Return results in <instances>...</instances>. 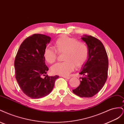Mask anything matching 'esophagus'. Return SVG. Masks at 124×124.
Instances as JSON below:
<instances>
[{"label": "esophagus", "instance_id": "esophagus-1", "mask_svg": "<svg viewBox=\"0 0 124 124\" xmlns=\"http://www.w3.org/2000/svg\"><path fill=\"white\" fill-rule=\"evenodd\" d=\"M62 77L65 78H66V79H69V78H70V77H67V76H62Z\"/></svg>", "mask_w": 124, "mask_h": 124}]
</instances>
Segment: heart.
<instances>
[{
  "label": "heart",
  "mask_w": 124,
  "mask_h": 124,
  "mask_svg": "<svg viewBox=\"0 0 124 124\" xmlns=\"http://www.w3.org/2000/svg\"><path fill=\"white\" fill-rule=\"evenodd\" d=\"M55 48L47 46L43 52V57L50 64L54 63L58 53L63 54L65 61L56 63L51 67L52 72L55 74L66 76L77 67L83 66L87 59L89 50L86 44L72 37L62 35L56 40Z\"/></svg>",
  "instance_id": "1"
}]
</instances>
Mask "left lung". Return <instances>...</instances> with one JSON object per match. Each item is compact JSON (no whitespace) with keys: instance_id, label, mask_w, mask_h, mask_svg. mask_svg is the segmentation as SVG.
I'll list each match as a JSON object with an SVG mask.
<instances>
[{"instance_id":"obj_1","label":"left lung","mask_w":124,"mask_h":124,"mask_svg":"<svg viewBox=\"0 0 124 124\" xmlns=\"http://www.w3.org/2000/svg\"><path fill=\"white\" fill-rule=\"evenodd\" d=\"M82 39L88 46V58L80 72L83 76L80 78V84L72 92L78 96L89 98L97 94L106 83L108 57L103 44L99 39L92 36H85Z\"/></svg>"}]
</instances>
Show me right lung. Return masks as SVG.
Returning <instances> with one entry per match:
<instances>
[{"mask_svg": "<svg viewBox=\"0 0 124 124\" xmlns=\"http://www.w3.org/2000/svg\"><path fill=\"white\" fill-rule=\"evenodd\" d=\"M50 40L49 36L33 34L24 40L16 55V78L22 91L30 98L37 99L50 93L59 77L46 75L48 68L45 63L43 52Z\"/></svg>", "mask_w": 124, "mask_h": 124, "instance_id": "obj_1", "label": "right lung"}]
</instances>
